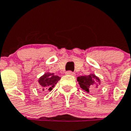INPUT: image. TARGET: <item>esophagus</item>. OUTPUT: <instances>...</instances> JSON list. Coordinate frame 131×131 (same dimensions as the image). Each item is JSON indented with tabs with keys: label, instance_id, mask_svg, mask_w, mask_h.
<instances>
[{
	"label": "esophagus",
	"instance_id": "obj_1",
	"mask_svg": "<svg viewBox=\"0 0 131 131\" xmlns=\"http://www.w3.org/2000/svg\"><path fill=\"white\" fill-rule=\"evenodd\" d=\"M66 74H68V75H71V76H75V75H76L75 73H74V72H72V71H68V72H66Z\"/></svg>",
	"mask_w": 131,
	"mask_h": 131
}]
</instances>
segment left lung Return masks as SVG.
<instances>
[{
  "mask_svg": "<svg viewBox=\"0 0 131 131\" xmlns=\"http://www.w3.org/2000/svg\"><path fill=\"white\" fill-rule=\"evenodd\" d=\"M80 86L85 91L89 93V91L94 86H97V84L100 83V80L94 74H90L88 76H81L77 78Z\"/></svg>",
  "mask_w": 131,
  "mask_h": 131,
  "instance_id": "obj_1",
  "label": "left lung"
}]
</instances>
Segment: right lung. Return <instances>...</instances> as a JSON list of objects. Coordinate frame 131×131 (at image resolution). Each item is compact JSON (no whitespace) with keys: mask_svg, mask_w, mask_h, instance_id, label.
<instances>
[{"mask_svg":"<svg viewBox=\"0 0 131 131\" xmlns=\"http://www.w3.org/2000/svg\"><path fill=\"white\" fill-rule=\"evenodd\" d=\"M60 77L56 76L53 73H45L43 76H42L38 80L40 85L41 86L42 91L48 89L51 91L57 82L60 80Z\"/></svg>","mask_w":131,"mask_h":131,"instance_id":"1","label":"right lung"}]
</instances>
